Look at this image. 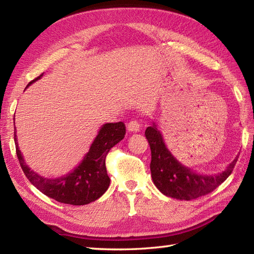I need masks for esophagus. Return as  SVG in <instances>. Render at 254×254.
Instances as JSON below:
<instances>
[{
	"mask_svg": "<svg viewBox=\"0 0 254 254\" xmlns=\"http://www.w3.org/2000/svg\"><path fill=\"white\" fill-rule=\"evenodd\" d=\"M141 128V124L137 120H132L127 123V130L130 132H138Z\"/></svg>",
	"mask_w": 254,
	"mask_h": 254,
	"instance_id": "esophagus-1",
	"label": "esophagus"
}]
</instances>
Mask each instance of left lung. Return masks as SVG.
Returning <instances> with one entry per match:
<instances>
[{
  "label": "left lung",
  "mask_w": 254,
  "mask_h": 254,
  "mask_svg": "<svg viewBox=\"0 0 254 254\" xmlns=\"http://www.w3.org/2000/svg\"><path fill=\"white\" fill-rule=\"evenodd\" d=\"M145 136L152 152L150 172L154 185L165 195L177 199L189 201L214 191L230 176L238 160L236 157L227 169L218 175H198L192 169L181 165L171 155L155 124L146 128Z\"/></svg>",
  "instance_id": "1"
}]
</instances>
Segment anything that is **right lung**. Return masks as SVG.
Wrapping results in <instances>:
<instances>
[{
	"label": "right lung",
	"instance_id": "1",
	"mask_svg": "<svg viewBox=\"0 0 254 254\" xmlns=\"http://www.w3.org/2000/svg\"><path fill=\"white\" fill-rule=\"evenodd\" d=\"M42 75L44 74L32 79L28 86L39 79ZM124 135L126 126L123 122L104 124L82 163L72 172L56 179L44 178L32 171L26 165L21 156L16 132L14 133V139L20 167L32 186H35L45 195L60 203L85 205L96 201L109 188L110 178L108 177L106 169V156Z\"/></svg>",
	"mask_w": 254,
	"mask_h": 254
}]
</instances>
